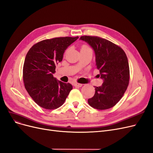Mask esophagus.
Here are the masks:
<instances>
[{
  "label": "esophagus",
  "mask_w": 153,
  "mask_h": 153,
  "mask_svg": "<svg viewBox=\"0 0 153 153\" xmlns=\"http://www.w3.org/2000/svg\"><path fill=\"white\" fill-rule=\"evenodd\" d=\"M74 85L75 87H82L83 85V84L82 83H75L74 84Z\"/></svg>",
  "instance_id": "esophagus-1"
}]
</instances>
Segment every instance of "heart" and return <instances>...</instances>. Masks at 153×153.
I'll return each mask as SVG.
<instances>
[{
  "label": "heart",
  "instance_id": "heart-1",
  "mask_svg": "<svg viewBox=\"0 0 153 153\" xmlns=\"http://www.w3.org/2000/svg\"><path fill=\"white\" fill-rule=\"evenodd\" d=\"M80 51L81 52H85V51H90L92 52V50L91 48L90 47L88 46L87 45H83L81 47V49H80Z\"/></svg>",
  "mask_w": 153,
  "mask_h": 153
}]
</instances>
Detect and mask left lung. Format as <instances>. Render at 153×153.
<instances>
[{
  "instance_id": "obj_1",
  "label": "left lung",
  "mask_w": 153,
  "mask_h": 153,
  "mask_svg": "<svg viewBox=\"0 0 153 153\" xmlns=\"http://www.w3.org/2000/svg\"><path fill=\"white\" fill-rule=\"evenodd\" d=\"M94 50L97 69L104 80L102 85L95 87L94 96L88 99L92 108L103 110L114 106L128 87L130 69L127 55L121 47L96 36H82Z\"/></svg>"
}]
</instances>
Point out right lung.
Returning a JSON list of instances; mask_svg holds the SVG:
<instances>
[{
  "instance_id": "1",
  "label": "right lung",
  "mask_w": 153,
  "mask_h": 153,
  "mask_svg": "<svg viewBox=\"0 0 153 153\" xmlns=\"http://www.w3.org/2000/svg\"><path fill=\"white\" fill-rule=\"evenodd\" d=\"M78 39L65 36L45 39L28 51L23 65V82L30 96L39 106L46 109L58 108L72 90L71 84L57 81L53 74L65 50Z\"/></svg>"
}]
</instances>
